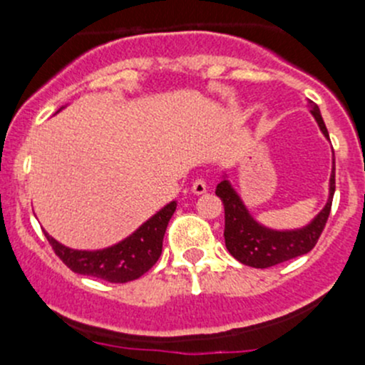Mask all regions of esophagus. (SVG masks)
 <instances>
[{"label":"esophagus","instance_id":"1","mask_svg":"<svg viewBox=\"0 0 365 365\" xmlns=\"http://www.w3.org/2000/svg\"><path fill=\"white\" fill-rule=\"evenodd\" d=\"M206 190H208V185H206V180L205 178H196L192 182V192L194 194H197V196H200V194H205Z\"/></svg>","mask_w":365,"mask_h":365}]
</instances>
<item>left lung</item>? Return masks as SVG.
Here are the masks:
<instances>
[{
  "mask_svg": "<svg viewBox=\"0 0 365 365\" xmlns=\"http://www.w3.org/2000/svg\"><path fill=\"white\" fill-rule=\"evenodd\" d=\"M312 116L318 121L323 134L329 138V130L325 127L319 108L314 102H309ZM334 192H336V159H334L332 175H330V196L325 208L316 215L309 226L295 231H274L261 226L252 219L247 212L238 194L227 180L217 185L215 194L220 197L224 205V217H226V226H224V240L226 247L235 259L247 264L252 268H268L274 264L284 263L293 257L307 254L314 249L322 237L325 224L329 220L330 208H332Z\"/></svg>",
  "mask_w": 365,
  "mask_h": 365,
  "instance_id": "1",
  "label": "left lung"
}]
</instances>
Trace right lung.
I'll use <instances>...</instances> for the list:
<instances>
[{
    "instance_id": "obj_1",
    "label": "right lung",
    "mask_w": 365,
    "mask_h": 365,
    "mask_svg": "<svg viewBox=\"0 0 365 365\" xmlns=\"http://www.w3.org/2000/svg\"><path fill=\"white\" fill-rule=\"evenodd\" d=\"M176 210V201L146 220L134 235L104 251H73L46 233L51 247L72 272L108 282H128L150 270L162 254L165 227Z\"/></svg>"
}]
</instances>
